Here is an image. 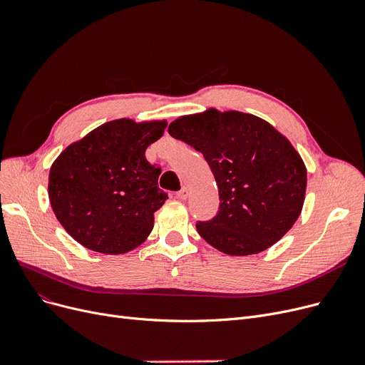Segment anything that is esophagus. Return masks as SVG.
I'll use <instances>...</instances> for the list:
<instances>
[{
	"instance_id": "obj_1",
	"label": "esophagus",
	"mask_w": 365,
	"mask_h": 365,
	"mask_svg": "<svg viewBox=\"0 0 365 365\" xmlns=\"http://www.w3.org/2000/svg\"><path fill=\"white\" fill-rule=\"evenodd\" d=\"M187 195H189V192H187V187H182L180 191L176 194V197H178L179 200H186V198H187Z\"/></svg>"
}]
</instances>
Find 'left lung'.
<instances>
[{
  "mask_svg": "<svg viewBox=\"0 0 365 365\" xmlns=\"http://www.w3.org/2000/svg\"><path fill=\"white\" fill-rule=\"evenodd\" d=\"M171 137L201 152L219 189V212L197 222L227 255L259 253L287 234L303 209L307 171L287 137L261 118L215 108L170 123Z\"/></svg>",
  "mask_w": 365,
  "mask_h": 365,
  "instance_id": "obj_1",
  "label": "left lung"
}]
</instances>
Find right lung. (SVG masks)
Segmentation results:
<instances>
[{
  "instance_id": "1",
  "label": "right lung",
  "mask_w": 365,
  "mask_h": 365,
  "mask_svg": "<svg viewBox=\"0 0 365 365\" xmlns=\"http://www.w3.org/2000/svg\"><path fill=\"white\" fill-rule=\"evenodd\" d=\"M165 120L116 119L70 145L51 167L49 200L59 224L82 246L119 255L143 243L168 195L161 168L145 156Z\"/></svg>"
}]
</instances>
